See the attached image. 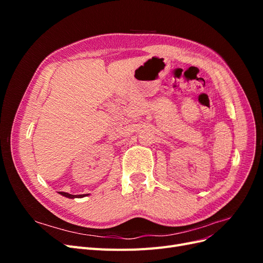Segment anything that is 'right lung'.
<instances>
[{"instance_id": "right-lung-1", "label": "right lung", "mask_w": 263, "mask_h": 263, "mask_svg": "<svg viewBox=\"0 0 263 263\" xmlns=\"http://www.w3.org/2000/svg\"><path fill=\"white\" fill-rule=\"evenodd\" d=\"M59 194L63 195L65 197H69V198H76V197H84V196H87L89 194H79V195H73V194H69V193H66V192H59Z\"/></svg>"}]
</instances>
